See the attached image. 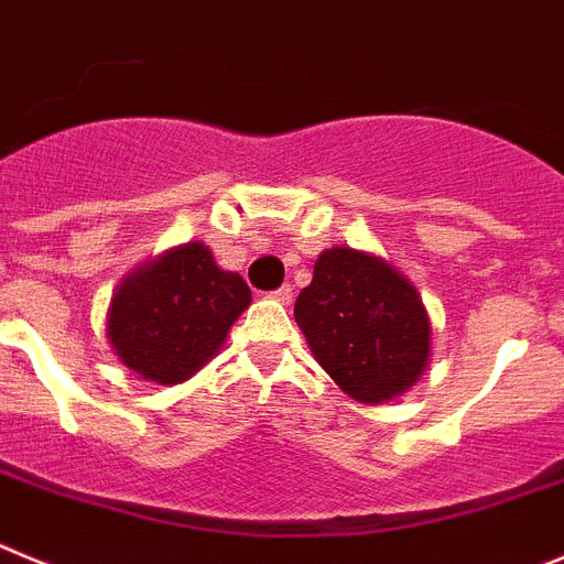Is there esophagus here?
I'll return each instance as SVG.
<instances>
[{
  "label": "esophagus",
  "instance_id": "1",
  "mask_svg": "<svg viewBox=\"0 0 564 564\" xmlns=\"http://www.w3.org/2000/svg\"><path fill=\"white\" fill-rule=\"evenodd\" d=\"M272 297H275L278 303H292V283H283V286H278L275 292H272Z\"/></svg>",
  "mask_w": 564,
  "mask_h": 564
}]
</instances>
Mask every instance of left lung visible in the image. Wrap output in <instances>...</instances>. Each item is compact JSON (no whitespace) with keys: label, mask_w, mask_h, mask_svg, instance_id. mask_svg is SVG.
I'll list each match as a JSON object with an SVG mask.
<instances>
[{"label":"left lung","mask_w":564,"mask_h":564,"mask_svg":"<svg viewBox=\"0 0 564 564\" xmlns=\"http://www.w3.org/2000/svg\"><path fill=\"white\" fill-rule=\"evenodd\" d=\"M294 319L314 359L357 402H390L427 368L433 328L419 292L368 252H323L294 301Z\"/></svg>","instance_id":"8db88e82"}]
</instances>
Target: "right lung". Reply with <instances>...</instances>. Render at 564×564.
Here are the masks:
<instances>
[{
    "label": "right lung",
    "instance_id": "add662e5",
    "mask_svg": "<svg viewBox=\"0 0 564 564\" xmlns=\"http://www.w3.org/2000/svg\"><path fill=\"white\" fill-rule=\"evenodd\" d=\"M250 301L245 278L219 270L213 252L191 241L120 283L106 337L126 368L151 382L180 384L210 362Z\"/></svg>",
    "mask_w": 564,
    "mask_h": 564
}]
</instances>
